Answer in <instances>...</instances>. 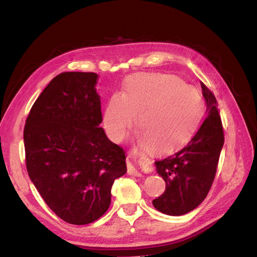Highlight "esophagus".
I'll return each instance as SVG.
<instances>
[{
  "instance_id": "1",
  "label": "esophagus",
  "mask_w": 257,
  "mask_h": 257,
  "mask_svg": "<svg viewBox=\"0 0 257 257\" xmlns=\"http://www.w3.org/2000/svg\"><path fill=\"white\" fill-rule=\"evenodd\" d=\"M128 175L139 177V176H141V172H139L132 163H128Z\"/></svg>"
}]
</instances>
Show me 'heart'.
I'll list each match as a JSON object with an SVG mask.
<instances>
[{"label":"heart","mask_w":257,"mask_h":257,"mask_svg":"<svg viewBox=\"0 0 257 257\" xmlns=\"http://www.w3.org/2000/svg\"><path fill=\"white\" fill-rule=\"evenodd\" d=\"M203 108L198 90L177 77L138 73L125 80L121 95L108 99L103 122L112 141L120 143L137 116L139 144L153 153H168L188 139Z\"/></svg>","instance_id":"heart-1"}]
</instances>
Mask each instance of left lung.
I'll list each match as a JSON object with an SVG mask.
<instances>
[{
  "label": "left lung",
  "instance_id": "obj_1",
  "mask_svg": "<svg viewBox=\"0 0 257 257\" xmlns=\"http://www.w3.org/2000/svg\"><path fill=\"white\" fill-rule=\"evenodd\" d=\"M207 115L185 147L155 161L156 171L165 181V191L153 199L156 210L182 215L196 208L207 196L214 180L224 134L215 96L201 82Z\"/></svg>",
  "mask_w": 257,
  "mask_h": 257
}]
</instances>
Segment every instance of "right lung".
<instances>
[{
  "label": "right lung",
  "instance_id": "add662e5",
  "mask_svg": "<svg viewBox=\"0 0 257 257\" xmlns=\"http://www.w3.org/2000/svg\"><path fill=\"white\" fill-rule=\"evenodd\" d=\"M94 72H62L45 87L24 129L26 167L49 207L71 224L99 219L125 153L106 137Z\"/></svg>",
  "mask_w": 257,
  "mask_h": 257
}]
</instances>
